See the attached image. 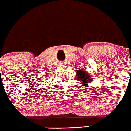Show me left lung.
<instances>
[{
  "instance_id": "1",
  "label": "left lung",
  "mask_w": 131,
  "mask_h": 131,
  "mask_svg": "<svg viewBox=\"0 0 131 131\" xmlns=\"http://www.w3.org/2000/svg\"><path fill=\"white\" fill-rule=\"evenodd\" d=\"M77 77L80 80V82L84 85V86L87 87L88 84H91V82H92V76L86 71L78 70L77 71Z\"/></svg>"
}]
</instances>
